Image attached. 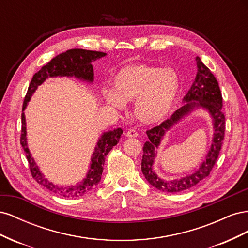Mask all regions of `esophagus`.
<instances>
[{
	"mask_svg": "<svg viewBox=\"0 0 248 248\" xmlns=\"http://www.w3.org/2000/svg\"><path fill=\"white\" fill-rule=\"evenodd\" d=\"M139 136V132L136 129H129L126 132L127 138H137Z\"/></svg>",
	"mask_w": 248,
	"mask_h": 248,
	"instance_id": "esophagus-1",
	"label": "esophagus"
}]
</instances>
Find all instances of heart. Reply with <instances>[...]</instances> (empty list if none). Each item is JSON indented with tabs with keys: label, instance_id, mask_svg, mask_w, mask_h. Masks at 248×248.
Masks as SVG:
<instances>
[{
	"label": "heart",
	"instance_id": "obj_1",
	"mask_svg": "<svg viewBox=\"0 0 248 248\" xmlns=\"http://www.w3.org/2000/svg\"><path fill=\"white\" fill-rule=\"evenodd\" d=\"M114 84L116 91H104L110 106L123 108L126 101L134 100L136 117L142 123L154 124L170 114L180 89V78L170 67L136 63L123 67Z\"/></svg>",
	"mask_w": 248,
	"mask_h": 248
}]
</instances>
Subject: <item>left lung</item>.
I'll use <instances>...</instances> for the list:
<instances>
[{
	"label": "left lung",
	"instance_id": "left-lung-1",
	"mask_svg": "<svg viewBox=\"0 0 248 248\" xmlns=\"http://www.w3.org/2000/svg\"><path fill=\"white\" fill-rule=\"evenodd\" d=\"M198 72L193 84L184 96L183 106L178 108L166 121L159 126L147 130L149 140L144 144L141 158V171L147 181L160 191L180 192L191 188L207 178L211 172L214 164L218 158L226 132V117L222 111V95L216 78L207 66L202 64L201 59L197 57ZM202 106L213 116L215 121V138L212 149L206 156V160L201 165L200 169L189 176L181 179L166 182L153 171L152 166L155 155V149L160 144V140L165 131L176 123L183 115L186 114L194 107Z\"/></svg>",
	"mask_w": 248,
	"mask_h": 248
}]
</instances>
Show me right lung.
I'll use <instances>...</instances> for the list:
<instances>
[{"instance_id":"1","label":"right lung","mask_w":248,"mask_h":248,"mask_svg":"<svg viewBox=\"0 0 248 248\" xmlns=\"http://www.w3.org/2000/svg\"><path fill=\"white\" fill-rule=\"evenodd\" d=\"M106 55V52L102 51L73 48L66 50L65 52H62V54L52 58L46 65H44L38 72H36L33 76V78L31 82H30L28 88V92L25 97L24 104H22V110L26 108L28 101L31 98V96L35 92L37 87L41 85L42 82L49 77L74 76L80 79L92 81L94 78V71L91 63L95 61L96 59H99ZM122 133L123 130L121 128H117L114 130L104 132L99 141L97 142V147L95 148V152L93 153L92 163L91 167H90L87 178L84 179V181L81 183L76 186L61 187L52 184L46 178H44V176L40 172L38 167L36 166V163L32 158L31 153H30L27 146L26 120L24 112L21 114L20 145L24 148L32 177L36 180L37 183L41 184L51 192L56 193L57 196L64 198H78L84 196V194L91 191L94 187L99 183L103 171L106 157L110 150L114 148V146L118 144Z\"/></svg>"}]
</instances>
